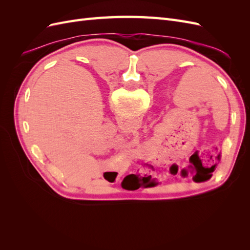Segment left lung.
<instances>
[{"instance_id": "1", "label": "left lung", "mask_w": 250, "mask_h": 250, "mask_svg": "<svg viewBox=\"0 0 250 250\" xmlns=\"http://www.w3.org/2000/svg\"><path fill=\"white\" fill-rule=\"evenodd\" d=\"M217 166V165H216ZM215 166V167H216ZM215 167H210V168H201L199 166H195L193 163L188 166V170H183L181 171V174H183V176H192V179L195 181V183H203V181H207L208 180L211 175H213V173L215 171Z\"/></svg>"}]
</instances>
